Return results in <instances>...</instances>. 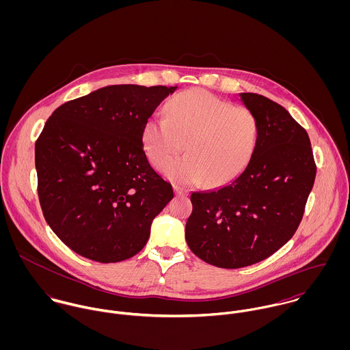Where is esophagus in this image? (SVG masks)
Here are the masks:
<instances>
[{
    "label": "esophagus",
    "instance_id": "obj_1",
    "mask_svg": "<svg viewBox=\"0 0 350 350\" xmlns=\"http://www.w3.org/2000/svg\"><path fill=\"white\" fill-rule=\"evenodd\" d=\"M174 191H175V196H178V197H185V196H187V191H186L185 189L179 187V186H174Z\"/></svg>",
    "mask_w": 350,
    "mask_h": 350
}]
</instances>
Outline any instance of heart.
Here are the masks:
<instances>
[{
    "mask_svg": "<svg viewBox=\"0 0 350 350\" xmlns=\"http://www.w3.org/2000/svg\"><path fill=\"white\" fill-rule=\"evenodd\" d=\"M258 129L248 107L193 89L168 102L167 117L147 120L143 146L150 164L163 170L185 144L187 154L171 163L165 176L179 185L203 180L215 187L232 182L248 167Z\"/></svg>",
    "mask_w": 350,
    "mask_h": 350,
    "instance_id": "b5f03b06",
    "label": "heart"
}]
</instances>
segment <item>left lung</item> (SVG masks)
I'll return each mask as SVG.
<instances>
[{
  "label": "left lung",
  "mask_w": 350,
  "mask_h": 350,
  "mask_svg": "<svg viewBox=\"0 0 350 350\" xmlns=\"http://www.w3.org/2000/svg\"><path fill=\"white\" fill-rule=\"evenodd\" d=\"M258 121L248 167L230 183L191 194L186 241L203 261L243 268L280 250L297 232L317 165L304 128L279 103L240 94Z\"/></svg>",
  "instance_id": "obj_1"
}]
</instances>
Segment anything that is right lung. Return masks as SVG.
Listing matches in <instances>:
<instances>
[{
	"mask_svg": "<svg viewBox=\"0 0 350 350\" xmlns=\"http://www.w3.org/2000/svg\"><path fill=\"white\" fill-rule=\"evenodd\" d=\"M176 86L113 85L59 106L35 144L47 224L75 253L118 262L144 248L174 198L150 167L143 128Z\"/></svg>",
	"mask_w": 350,
	"mask_h": 350,
	"instance_id": "1",
	"label": "right lung"
}]
</instances>
